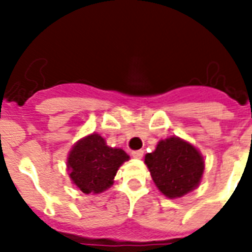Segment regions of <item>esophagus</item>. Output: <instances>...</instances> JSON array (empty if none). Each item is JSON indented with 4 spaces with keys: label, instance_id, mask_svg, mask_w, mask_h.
Returning a JSON list of instances; mask_svg holds the SVG:
<instances>
[{
    "label": "esophagus",
    "instance_id": "34e87169",
    "mask_svg": "<svg viewBox=\"0 0 252 252\" xmlns=\"http://www.w3.org/2000/svg\"><path fill=\"white\" fill-rule=\"evenodd\" d=\"M132 157L137 158V159H141L144 157V150H133L132 152Z\"/></svg>",
    "mask_w": 252,
    "mask_h": 252
}]
</instances>
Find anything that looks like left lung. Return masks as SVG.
Wrapping results in <instances>:
<instances>
[{
  "mask_svg": "<svg viewBox=\"0 0 252 252\" xmlns=\"http://www.w3.org/2000/svg\"><path fill=\"white\" fill-rule=\"evenodd\" d=\"M145 163L158 189L170 199L182 197L199 186L204 172V159L189 142L168 137L158 142Z\"/></svg>",
  "mask_w": 252,
  "mask_h": 252,
  "instance_id": "1",
  "label": "left lung"
}]
</instances>
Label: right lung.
<instances>
[{"label": "right lung", "instance_id": "obj_1", "mask_svg": "<svg viewBox=\"0 0 252 252\" xmlns=\"http://www.w3.org/2000/svg\"><path fill=\"white\" fill-rule=\"evenodd\" d=\"M129 159L123 149L111 148L98 133L81 138L68 156L69 176L84 193H100L114 184L119 167Z\"/></svg>", "mask_w": 252, "mask_h": 252}]
</instances>
